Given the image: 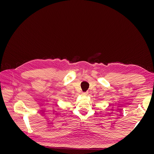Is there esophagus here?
Listing matches in <instances>:
<instances>
[{"label":"esophagus","instance_id":"obj_1","mask_svg":"<svg viewBox=\"0 0 154 154\" xmlns=\"http://www.w3.org/2000/svg\"><path fill=\"white\" fill-rule=\"evenodd\" d=\"M87 94H88V92H82V96H87Z\"/></svg>","mask_w":154,"mask_h":154}]
</instances>
